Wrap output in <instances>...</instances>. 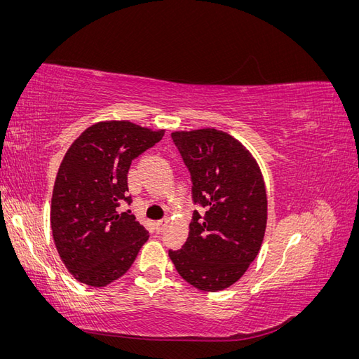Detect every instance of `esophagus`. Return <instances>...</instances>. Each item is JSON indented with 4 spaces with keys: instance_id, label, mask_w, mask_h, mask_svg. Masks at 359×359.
I'll list each match as a JSON object with an SVG mask.
<instances>
[{
    "instance_id": "esophagus-1",
    "label": "esophagus",
    "mask_w": 359,
    "mask_h": 359,
    "mask_svg": "<svg viewBox=\"0 0 359 359\" xmlns=\"http://www.w3.org/2000/svg\"><path fill=\"white\" fill-rule=\"evenodd\" d=\"M166 224H168V219H163V220H158L157 223H156V227H157V231L158 232H161L163 229H165L166 227Z\"/></svg>"
}]
</instances>
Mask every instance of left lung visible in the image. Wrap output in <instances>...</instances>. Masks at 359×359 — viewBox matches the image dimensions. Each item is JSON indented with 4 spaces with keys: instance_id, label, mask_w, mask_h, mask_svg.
I'll return each mask as SVG.
<instances>
[{
    "instance_id": "8db88e82",
    "label": "left lung",
    "mask_w": 359,
    "mask_h": 359,
    "mask_svg": "<svg viewBox=\"0 0 359 359\" xmlns=\"http://www.w3.org/2000/svg\"><path fill=\"white\" fill-rule=\"evenodd\" d=\"M172 139L191 175L193 212L181 250H169L178 274L205 292L240 280L257 256L266 229V190L250 151L222 130L173 132Z\"/></svg>"
}]
</instances>
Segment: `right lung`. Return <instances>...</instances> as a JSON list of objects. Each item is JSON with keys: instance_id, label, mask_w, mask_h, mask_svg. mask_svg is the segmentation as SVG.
<instances>
[{"instance_id": "add662e5", "label": "right lung", "mask_w": 359, "mask_h": 359, "mask_svg": "<svg viewBox=\"0 0 359 359\" xmlns=\"http://www.w3.org/2000/svg\"><path fill=\"white\" fill-rule=\"evenodd\" d=\"M165 136L130 121L88 127L64 156L50 203V227L58 255L83 285L103 287L127 273L148 240L133 214L118 212L127 196L132 160Z\"/></svg>"}]
</instances>
